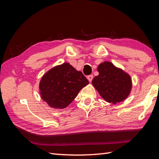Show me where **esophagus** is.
<instances>
[{
  "label": "esophagus",
  "mask_w": 159,
  "mask_h": 159,
  "mask_svg": "<svg viewBox=\"0 0 159 159\" xmlns=\"http://www.w3.org/2000/svg\"><path fill=\"white\" fill-rule=\"evenodd\" d=\"M87 78H88V80H89V82H91V81H92V80H93V75H89L88 76Z\"/></svg>",
  "instance_id": "esophagus-1"
}]
</instances>
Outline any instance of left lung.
<instances>
[{
	"instance_id": "obj_1",
	"label": "left lung",
	"mask_w": 159,
	"mask_h": 159,
	"mask_svg": "<svg viewBox=\"0 0 159 159\" xmlns=\"http://www.w3.org/2000/svg\"><path fill=\"white\" fill-rule=\"evenodd\" d=\"M98 71L99 75L93 79L92 84L107 102L116 104L128 97L131 91L132 81L127 73L110 61L100 64Z\"/></svg>"
}]
</instances>
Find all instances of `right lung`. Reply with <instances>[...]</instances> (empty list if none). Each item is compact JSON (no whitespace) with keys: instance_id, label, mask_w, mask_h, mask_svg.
<instances>
[{"instance_id":"right-lung-1","label":"right lung","mask_w":159,"mask_h":159,"mask_svg":"<svg viewBox=\"0 0 159 159\" xmlns=\"http://www.w3.org/2000/svg\"><path fill=\"white\" fill-rule=\"evenodd\" d=\"M88 84L80 71L69 63H64L54 67L42 76L39 84L40 93L50 107L64 109Z\"/></svg>"}]
</instances>
